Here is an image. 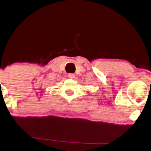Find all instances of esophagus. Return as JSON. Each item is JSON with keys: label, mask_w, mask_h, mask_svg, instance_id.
<instances>
[{"label": "esophagus", "mask_w": 151, "mask_h": 151, "mask_svg": "<svg viewBox=\"0 0 151 151\" xmlns=\"http://www.w3.org/2000/svg\"><path fill=\"white\" fill-rule=\"evenodd\" d=\"M68 77L70 78V79H74V78H75V75H74V74H72V73H70L68 74Z\"/></svg>", "instance_id": "1"}]
</instances>
